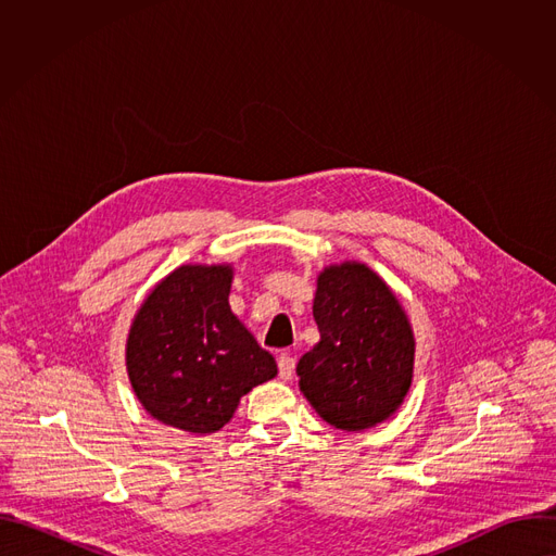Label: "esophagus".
Wrapping results in <instances>:
<instances>
[{"mask_svg": "<svg viewBox=\"0 0 556 556\" xmlns=\"http://www.w3.org/2000/svg\"><path fill=\"white\" fill-rule=\"evenodd\" d=\"M277 367H279V376L283 380H290L294 374V358L290 354H279L277 358Z\"/></svg>", "mask_w": 556, "mask_h": 556, "instance_id": "esophagus-1", "label": "esophagus"}]
</instances>
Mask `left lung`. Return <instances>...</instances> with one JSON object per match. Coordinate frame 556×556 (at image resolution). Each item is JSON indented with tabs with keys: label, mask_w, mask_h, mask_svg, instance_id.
I'll list each match as a JSON object with an SVG mask.
<instances>
[{
	"label": "left lung",
	"mask_w": 556,
	"mask_h": 556,
	"mask_svg": "<svg viewBox=\"0 0 556 556\" xmlns=\"http://www.w3.org/2000/svg\"><path fill=\"white\" fill-rule=\"evenodd\" d=\"M312 314L321 339L296 363L309 405L343 431L389 418L414 371V334L399 299L374 270L348 262L321 273Z\"/></svg>",
	"instance_id": "8db88e82"
}]
</instances>
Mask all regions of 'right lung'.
<instances>
[{"label": "right lung", "instance_id": "right-lung-1", "mask_svg": "<svg viewBox=\"0 0 556 556\" xmlns=\"http://www.w3.org/2000/svg\"><path fill=\"white\" fill-rule=\"evenodd\" d=\"M228 266H182L142 303L127 371L142 407L169 427L215 433L244 393L277 374L270 352L230 312Z\"/></svg>", "mask_w": 556, "mask_h": 556}]
</instances>
